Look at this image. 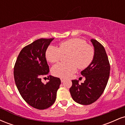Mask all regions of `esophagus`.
Instances as JSON below:
<instances>
[{"label": "esophagus", "instance_id": "1", "mask_svg": "<svg viewBox=\"0 0 125 125\" xmlns=\"http://www.w3.org/2000/svg\"><path fill=\"white\" fill-rule=\"evenodd\" d=\"M61 82H63L65 81V79L64 78H61Z\"/></svg>", "mask_w": 125, "mask_h": 125}]
</instances>
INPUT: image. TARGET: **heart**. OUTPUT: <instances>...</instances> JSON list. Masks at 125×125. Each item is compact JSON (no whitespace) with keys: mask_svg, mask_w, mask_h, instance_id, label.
<instances>
[{"mask_svg":"<svg viewBox=\"0 0 125 125\" xmlns=\"http://www.w3.org/2000/svg\"><path fill=\"white\" fill-rule=\"evenodd\" d=\"M69 54L67 63H58L53 66L52 73L54 76L67 77L77 70L84 69L90 65L94 58V50L82 39L72 38L61 42L59 48L49 46L46 51V58L51 63L61 60L62 54Z\"/></svg>","mask_w":125,"mask_h":125,"instance_id":"b5f03b06","label":"heart"}]
</instances>
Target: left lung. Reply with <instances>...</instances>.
<instances>
[{"mask_svg":"<svg viewBox=\"0 0 125 125\" xmlns=\"http://www.w3.org/2000/svg\"><path fill=\"white\" fill-rule=\"evenodd\" d=\"M94 46V54L88 67L81 72L85 77L83 83L73 80L70 88L72 97L76 102L84 105L92 104L99 98L105 89L110 74V64L105 49L95 39L90 40Z\"/></svg>","mask_w":125,"mask_h":125,"instance_id":"left-lung-1","label":"left lung"}]
</instances>
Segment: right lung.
Segmentation results:
<instances>
[{
  "mask_svg": "<svg viewBox=\"0 0 125 125\" xmlns=\"http://www.w3.org/2000/svg\"><path fill=\"white\" fill-rule=\"evenodd\" d=\"M53 39H39L24 47L14 67V78L20 94L26 102L37 109H45L54 104L61 83L59 78L51 75L46 84L41 81L42 76L49 72L45 53Z\"/></svg>",
  "mask_w": 125,
  "mask_h": 125,
  "instance_id": "add662e5",
  "label": "right lung"
}]
</instances>
